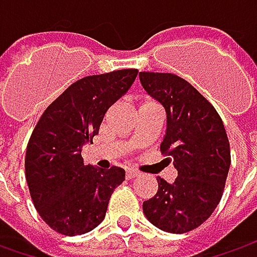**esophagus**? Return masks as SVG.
Wrapping results in <instances>:
<instances>
[{
  "mask_svg": "<svg viewBox=\"0 0 257 257\" xmlns=\"http://www.w3.org/2000/svg\"><path fill=\"white\" fill-rule=\"evenodd\" d=\"M140 173L136 172V170H133V169H128L127 172H125V179H128V180H132V179H134V177H137Z\"/></svg>",
  "mask_w": 257,
  "mask_h": 257,
  "instance_id": "1",
  "label": "esophagus"
}]
</instances>
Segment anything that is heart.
I'll list each match as a JSON object with an SVG mask.
<instances>
[{"mask_svg": "<svg viewBox=\"0 0 257 257\" xmlns=\"http://www.w3.org/2000/svg\"><path fill=\"white\" fill-rule=\"evenodd\" d=\"M144 104H153V101H144V103L142 104V105H144Z\"/></svg>", "mask_w": 257, "mask_h": 257, "instance_id": "heart-1", "label": "heart"}]
</instances>
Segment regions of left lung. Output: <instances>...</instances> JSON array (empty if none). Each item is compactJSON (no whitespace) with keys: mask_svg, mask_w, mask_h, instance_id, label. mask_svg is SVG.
Masks as SVG:
<instances>
[{"mask_svg":"<svg viewBox=\"0 0 257 257\" xmlns=\"http://www.w3.org/2000/svg\"><path fill=\"white\" fill-rule=\"evenodd\" d=\"M143 88L166 110L160 146L177 177H157L159 190L143 203L147 220L169 233H186L210 217L220 202L230 167V146L222 118L202 94L176 74L142 71Z\"/></svg>","mask_w":257,"mask_h":257,"instance_id":"1","label":"left lung"}]
</instances>
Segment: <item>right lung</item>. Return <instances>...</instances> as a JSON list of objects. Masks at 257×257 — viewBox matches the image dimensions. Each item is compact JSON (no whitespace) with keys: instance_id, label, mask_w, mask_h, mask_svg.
Returning <instances> with one entry per match:
<instances>
[{"instance_id":"1","label":"right lung","mask_w":257,"mask_h":257,"mask_svg":"<svg viewBox=\"0 0 257 257\" xmlns=\"http://www.w3.org/2000/svg\"><path fill=\"white\" fill-rule=\"evenodd\" d=\"M137 70L88 75L47 107L30 137L25 179L35 209L53 230L75 236L103 222L123 169L85 166L81 150L93 143L105 111L128 91Z\"/></svg>"}]
</instances>
